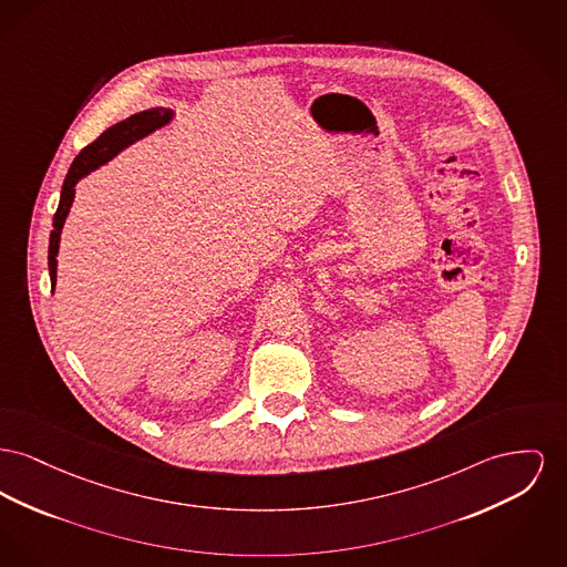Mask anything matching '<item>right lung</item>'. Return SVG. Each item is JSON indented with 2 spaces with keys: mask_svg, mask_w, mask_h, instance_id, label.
I'll use <instances>...</instances> for the list:
<instances>
[{
  "mask_svg": "<svg viewBox=\"0 0 567 567\" xmlns=\"http://www.w3.org/2000/svg\"><path fill=\"white\" fill-rule=\"evenodd\" d=\"M173 117V111L165 106H156V109H147L141 113H134L128 120L111 126L109 131L90 143L87 147L81 150V154L74 158V163L68 168L66 179L62 186V197L58 212L53 216V231L49 239V274H51V287L55 289V278H58V250H60V235L62 227L66 220L70 205L74 199V186L81 177H85L90 171L101 167L109 158H113L117 152H122L124 147H128L134 141H138L145 134L154 133L156 128L165 126L168 120Z\"/></svg>",
  "mask_w": 567,
  "mask_h": 567,
  "instance_id": "right-lung-1",
  "label": "right lung"
}]
</instances>
